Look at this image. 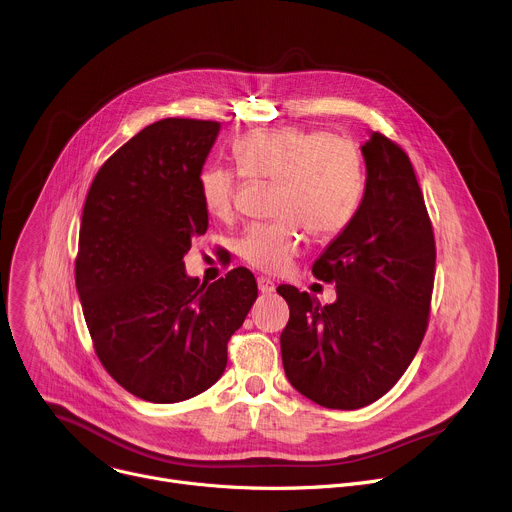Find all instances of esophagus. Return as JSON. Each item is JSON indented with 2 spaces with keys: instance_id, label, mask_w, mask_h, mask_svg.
I'll return each mask as SVG.
<instances>
[{
  "instance_id": "1",
  "label": "esophagus",
  "mask_w": 512,
  "mask_h": 512,
  "mask_svg": "<svg viewBox=\"0 0 512 512\" xmlns=\"http://www.w3.org/2000/svg\"><path fill=\"white\" fill-rule=\"evenodd\" d=\"M257 285H259L261 294H265V296H269V294H273V291H275V283H273V279H269V277H259V279H257Z\"/></svg>"
}]
</instances>
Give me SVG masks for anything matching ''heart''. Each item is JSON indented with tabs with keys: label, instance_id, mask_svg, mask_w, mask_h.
Listing matches in <instances>:
<instances>
[{
	"label": "heart",
	"instance_id": "heart-1",
	"mask_svg": "<svg viewBox=\"0 0 512 512\" xmlns=\"http://www.w3.org/2000/svg\"><path fill=\"white\" fill-rule=\"evenodd\" d=\"M241 172L277 182L271 223L251 225L239 243L241 257L265 273H285L306 243L342 233L360 204L362 168L354 145L326 131L265 127L235 143ZM198 192L206 212L227 218L235 212L239 174L223 164L200 170Z\"/></svg>",
	"mask_w": 512,
	"mask_h": 512
}]
</instances>
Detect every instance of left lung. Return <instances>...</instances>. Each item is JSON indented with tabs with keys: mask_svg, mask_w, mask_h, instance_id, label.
Returning a JSON list of instances; mask_svg holds the SVG:
<instances>
[{
	"mask_svg": "<svg viewBox=\"0 0 512 512\" xmlns=\"http://www.w3.org/2000/svg\"><path fill=\"white\" fill-rule=\"evenodd\" d=\"M360 152L362 202L312 267L336 285V302L277 287L289 306L279 338L285 377L328 409H360L401 379L427 328L435 275L433 229L407 154L379 131Z\"/></svg>",
	"mask_w": 512,
	"mask_h": 512,
	"instance_id": "left-lung-1",
	"label": "left lung"
}]
</instances>
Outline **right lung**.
<instances>
[{
	"mask_svg": "<svg viewBox=\"0 0 512 512\" xmlns=\"http://www.w3.org/2000/svg\"><path fill=\"white\" fill-rule=\"evenodd\" d=\"M221 123L162 119L97 172L83 208L77 291L107 373L150 403L186 401L227 367V342L257 300L247 267L214 283L184 269L208 229L198 176Z\"/></svg>",
	"mask_w": 512,
	"mask_h": 512,
	"instance_id": "obj_1",
	"label": "right lung"
}]
</instances>
